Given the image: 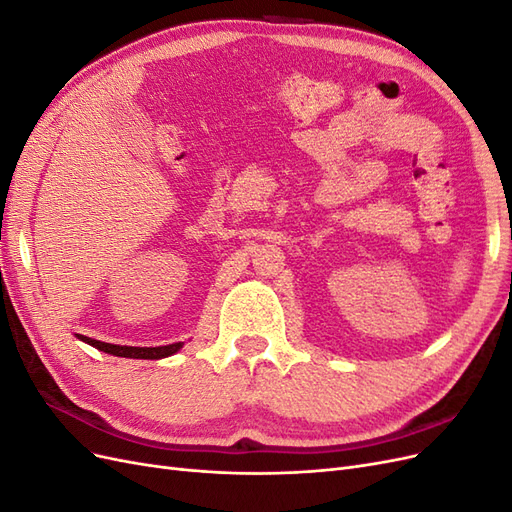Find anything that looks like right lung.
I'll return each instance as SVG.
<instances>
[{
    "mask_svg": "<svg viewBox=\"0 0 512 512\" xmlns=\"http://www.w3.org/2000/svg\"><path fill=\"white\" fill-rule=\"evenodd\" d=\"M76 337L81 339V342L94 346L106 354H113V356H126V359H166V356L175 354L181 350L183 342L177 344H168V346H156V348H141V346H119V344H106V342H98V339H91L85 335L76 333Z\"/></svg>",
    "mask_w": 512,
    "mask_h": 512,
    "instance_id": "add662e5",
    "label": "right lung"
}]
</instances>
